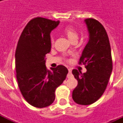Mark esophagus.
Here are the masks:
<instances>
[{"label": "esophagus", "mask_w": 123, "mask_h": 123, "mask_svg": "<svg viewBox=\"0 0 123 123\" xmlns=\"http://www.w3.org/2000/svg\"><path fill=\"white\" fill-rule=\"evenodd\" d=\"M71 75H72V69L71 68H68V74L67 75V77L70 78L71 76Z\"/></svg>", "instance_id": "obj_1"}]
</instances>
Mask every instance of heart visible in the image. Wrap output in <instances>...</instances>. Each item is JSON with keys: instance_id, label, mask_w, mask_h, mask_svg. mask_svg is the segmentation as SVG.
Instances as JSON below:
<instances>
[{"instance_id": "b5f03b06", "label": "heart", "mask_w": 123, "mask_h": 123, "mask_svg": "<svg viewBox=\"0 0 123 123\" xmlns=\"http://www.w3.org/2000/svg\"><path fill=\"white\" fill-rule=\"evenodd\" d=\"M63 32L65 35H67V37L68 38V39L70 41H72L74 39H78V33L75 30L74 28L71 26V25H67L65 28L63 29ZM51 43L53 42V38L51 39Z\"/></svg>"}]
</instances>
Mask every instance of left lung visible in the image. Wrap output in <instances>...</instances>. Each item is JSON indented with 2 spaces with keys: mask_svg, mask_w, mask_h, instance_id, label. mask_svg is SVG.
Instances as JSON below:
<instances>
[{
  "mask_svg": "<svg viewBox=\"0 0 123 123\" xmlns=\"http://www.w3.org/2000/svg\"><path fill=\"white\" fill-rule=\"evenodd\" d=\"M89 40L84 49L79 63L86 64L87 71L74 69L72 74L78 85L72 92V99L80 105L95 103L103 95L111 76L113 63L108 35L102 24L96 20H84Z\"/></svg>",
  "mask_w": 123,
  "mask_h": 123,
  "instance_id": "left-lung-1",
  "label": "left lung"
}]
</instances>
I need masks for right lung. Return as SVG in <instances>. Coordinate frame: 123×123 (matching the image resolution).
Returning <instances> with one entry per match:
<instances>
[{
	"label": "right lung",
	"instance_id": "right-lung-1",
	"mask_svg": "<svg viewBox=\"0 0 123 123\" xmlns=\"http://www.w3.org/2000/svg\"><path fill=\"white\" fill-rule=\"evenodd\" d=\"M37 17L30 20L18 42L15 64L18 87L31 105L43 108L55 99V90L65 80L68 70L63 65L47 69L46 54L51 51V31L59 24Z\"/></svg>",
	"mask_w": 123,
	"mask_h": 123
}]
</instances>
